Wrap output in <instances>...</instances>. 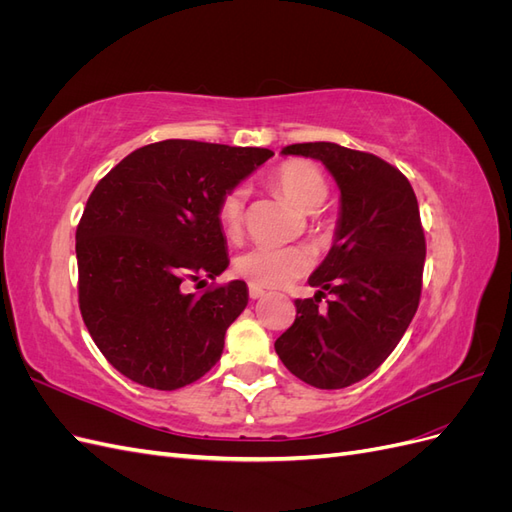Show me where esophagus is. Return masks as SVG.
Returning a JSON list of instances; mask_svg holds the SVG:
<instances>
[{
    "label": "esophagus",
    "mask_w": 512,
    "mask_h": 512,
    "mask_svg": "<svg viewBox=\"0 0 512 512\" xmlns=\"http://www.w3.org/2000/svg\"><path fill=\"white\" fill-rule=\"evenodd\" d=\"M265 294H267V290H262L260 286L250 284V299H260V297H265Z\"/></svg>",
    "instance_id": "34e87169"
}]
</instances>
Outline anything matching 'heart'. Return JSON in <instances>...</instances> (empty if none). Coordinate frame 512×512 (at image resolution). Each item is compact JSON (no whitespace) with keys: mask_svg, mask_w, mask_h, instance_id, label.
<instances>
[{"mask_svg":"<svg viewBox=\"0 0 512 512\" xmlns=\"http://www.w3.org/2000/svg\"><path fill=\"white\" fill-rule=\"evenodd\" d=\"M280 192L301 211L318 209L329 196V185L320 170L305 160H290L275 170L273 177ZM245 190L232 188L218 203V220L226 235H237L243 224ZM312 267V256L303 247L256 245L237 256L235 269L254 286H286Z\"/></svg>","mask_w":512,"mask_h":512,"instance_id":"b5f03b06","label":"heart"}]
</instances>
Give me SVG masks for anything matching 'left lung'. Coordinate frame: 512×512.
Wrapping results in <instances>:
<instances>
[{"label": "left lung", "instance_id": "obj_1", "mask_svg": "<svg viewBox=\"0 0 512 512\" xmlns=\"http://www.w3.org/2000/svg\"><path fill=\"white\" fill-rule=\"evenodd\" d=\"M284 156L324 164L339 188L331 250L309 275L318 288L297 299V318L275 352L290 374L316 389H346L389 356L416 314L425 235L410 181L374 153L337 143H297ZM334 299L318 310L323 292Z\"/></svg>", "mask_w": 512, "mask_h": 512}]
</instances>
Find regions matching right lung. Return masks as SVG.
Instances as JSON below:
<instances>
[{"label":"right lung","instance_id":"1","mask_svg":"<svg viewBox=\"0 0 512 512\" xmlns=\"http://www.w3.org/2000/svg\"><path fill=\"white\" fill-rule=\"evenodd\" d=\"M273 151L198 141L132 151L91 192L79 228V305L100 352L123 376L158 391L203 378L220 361L247 286L203 294L183 282L228 267L220 198Z\"/></svg>","mask_w":512,"mask_h":512}]
</instances>
